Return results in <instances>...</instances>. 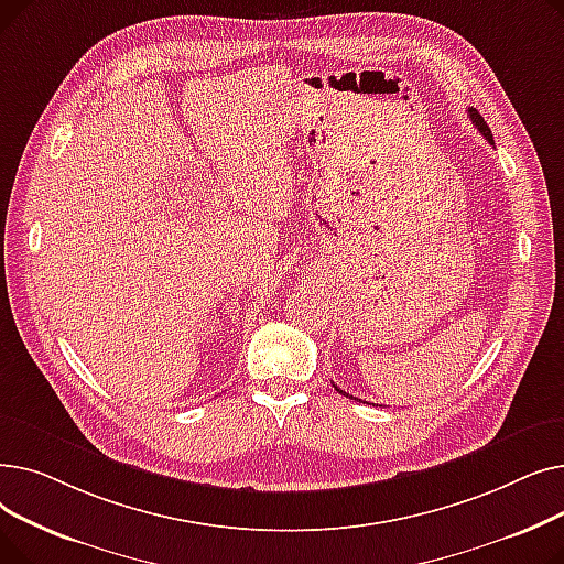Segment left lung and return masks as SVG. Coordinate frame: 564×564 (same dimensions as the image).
<instances>
[{"label": "left lung", "instance_id": "8db88e82", "mask_svg": "<svg viewBox=\"0 0 564 564\" xmlns=\"http://www.w3.org/2000/svg\"><path fill=\"white\" fill-rule=\"evenodd\" d=\"M468 118H470V121H473V126H476V128H478V130H480V134H482V137H485V139H487V141H489V143H494V137H491V130H489V126H487V123H485V118H482V116H480V113H478V111H476V109H473V107H470V109H468ZM336 391H338V393H343V395H347V398H351V395H349V393H345V391H340V389H338V387H336ZM351 400H359V398H351ZM359 402H361V400H359Z\"/></svg>", "mask_w": 564, "mask_h": 564}]
</instances>
